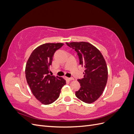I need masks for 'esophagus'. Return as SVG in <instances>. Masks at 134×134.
Here are the masks:
<instances>
[{
	"label": "esophagus",
	"instance_id": "obj_1",
	"mask_svg": "<svg viewBox=\"0 0 134 134\" xmlns=\"http://www.w3.org/2000/svg\"><path fill=\"white\" fill-rule=\"evenodd\" d=\"M66 79H67L68 80H72L74 79L73 78H66Z\"/></svg>",
	"mask_w": 134,
	"mask_h": 134
}]
</instances>
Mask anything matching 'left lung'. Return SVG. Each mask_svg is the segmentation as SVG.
Returning <instances> with one entry per match:
<instances>
[{"label":"left lung","mask_w":134,"mask_h":134,"mask_svg":"<svg viewBox=\"0 0 134 134\" xmlns=\"http://www.w3.org/2000/svg\"><path fill=\"white\" fill-rule=\"evenodd\" d=\"M66 44L77 52L79 64L85 68L84 78L78 80L80 88L75 92L76 97L85 103L94 102L102 95L107 84L106 61L98 48L90 43L72 42Z\"/></svg>","instance_id":"obj_1"}]
</instances>
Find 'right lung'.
<instances>
[{"label":"right lung","mask_w":134,"mask_h":134,"mask_svg":"<svg viewBox=\"0 0 134 134\" xmlns=\"http://www.w3.org/2000/svg\"><path fill=\"white\" fill-rule=\"evenodd\" d=\"M62 43H47L32 51L26 66L27 82L32 94L43 104H49L57 99L66 81L62 77L50 75L49 68L55 51Z\"/></svg>","instance_id":"right-lung-1"}]
</instances>
